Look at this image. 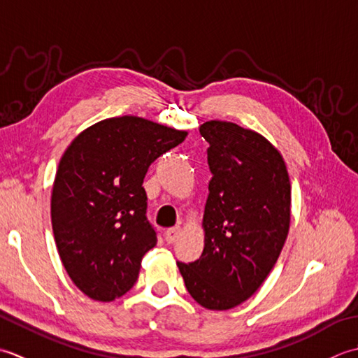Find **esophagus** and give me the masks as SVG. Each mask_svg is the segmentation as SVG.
I'll return each mask as SVG.
<instances>
[{"mask_svg": "<svg viewBox=\"0 0 358 358\" xmlns=\"http://www.w3.org/2000/svg\"><path fill=\"white\" fill-rule=\"evenodd\" d=\"M179 235H180V227L179 225H176V227H171L165 231V241L169 244H173V243H176Z\"/></svg>", "mask_w": 358, "mask_h": 358, "instance_id": "1", "label": "esophagus"}]
</instances>
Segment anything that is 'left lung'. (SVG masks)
Returning a JSON list of instances; mask_svg holds the SVG:
<instances>
[{"label":"left lung","instance_id":"left-lung-1","mask_svg":"<svg viewBox=\"0 0 358 358\" xmlns=\"http://www.w3.org/2000/svg\"><path fill=\"white\" fill-rule=\"evenodd\" d=\"M208 142L213 174L202 227L203 250L194 262L178 261L188 294L202 308H236L259 289L286 243L290 180L273 145L257 131L210 120L199 128Z\"/></svg>","mask_w":358,"mask_h":358}]
</instances>
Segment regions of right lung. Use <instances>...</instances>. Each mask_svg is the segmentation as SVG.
<instances>
[{"instance_id":"right-lung-1","label":"right lung","mask_w":358,"mask_h":358,"mask_svg":"<svg viewBox=\"0 0 358 358\" xmlns=\"http://www.w3.org/2000/svg\"><path fill=\"white\" fill-rule=\"evenodd\" d=\"M187 131L136 115L82 131L58 164L50 220L72 282L96 301H113L137 281L157 243L142 187L150 165L185 141Z\"/></svg>"}]
</instances>
